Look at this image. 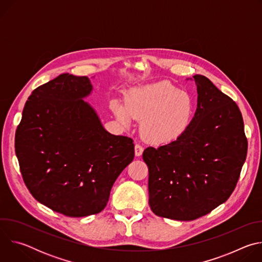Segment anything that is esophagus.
Segmentation results:
<instances>
[{
    "instance_id": "1",
    "label": "esophagus",
    "mask_w": 262,
    "mask_h": 262,
    "mask_svg": "<svg viewBox=\"0 0 262 262\" xmlns=\"http://www.w3.org/2000/svg\"><path fill=\"white\" fill-rule=\"evenodd\" d=\"M143 150H144V148L140 144L135 145V155H136V157H141L142 154H143Z\"/></svg>"
}]
</instances>
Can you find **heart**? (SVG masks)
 <instances>
[{
  "instance_id": "b5f03b06",
  "label": "heart",
  "mask_w": 262,
  "mask_h": 262,
  "mask_svg": "<svg viewBox=\"0 0 262 262\" xmlns=\"http://www.w3.org/2000/svg\"><path fill=\"white\" fill-rule=\"evenodd\" d=\"M118 120L128 126L142 119L140 132L148 142L169 144L190 128L195 117V101L188 93L163 81L138 88L126 97V105L113 102Z\"/></svg>"
}]
</instances>
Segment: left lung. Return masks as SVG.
Listing matches in <instances>:
<instances>
[{"instance_id": "8db88e82", "label": "left lung", "mask_w": 262, "mask_h": 262, "mask_svg": "<svg viewBox=\"0 0 262 262\" xmlns=\"http://www.w3.org/2000/svg\"><path fill=\"white\" fill-rule=\"evenodd\" d=\"M193 78L198 99L190 128L178 140L143 152L151 210L178 221L205 215L230 197L248 150L237 104L206 77Z\"/></svg>"}]
</instances>
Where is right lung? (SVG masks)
I'll return each instance as SVG.
<instances>
[{
  "mask_svg": "<svg viewBox=\"0 0 262 262\" xmlns=\"http://www.w3.org/2000/svg\"><path fill=\"white\" fill-rule=\"evenodd\" d=\"M89 78L62 73L29 96L15 133V154L32 196L54 211L100 212L135 157L134 141L106 132L83 99Z\"/></svg>",
  "mask_w": 262,
  "mask_h": 262,
  "instance_id": "1",
  "label": "right lung"
}]
</instances>
